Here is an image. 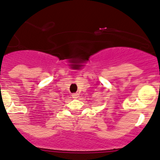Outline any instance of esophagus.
<instances>
[{"label":"esophagus","instance_id":"1","mask_svg":"<svg viewBox=\"0 0 160 160\" xmlns=\"http://www.w3.org/2000/svg\"><path fill=\"white\" fill-rule=\"evenodd\" d=\"M72 98H74V99H77V98H79V93H74L72 94Z\"/></svg>","mask_w":160,"mask_h":160}]
</instances>
